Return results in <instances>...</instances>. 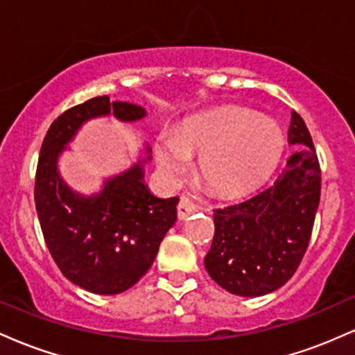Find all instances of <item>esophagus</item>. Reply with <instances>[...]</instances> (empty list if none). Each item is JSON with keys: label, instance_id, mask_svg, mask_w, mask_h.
<instances>
[{"label": "esophagus", "instance_id": "1", "mask_svg": "<svg viewBox=\"0 0 355 355\" xmlns=\"http://www.w3.org/2000/svg\"><path fill=\"white\" fill-rule=\"evenodd\" d=\"M177 211H178V218L187 220L191 214H193V211H197V205H195L193 202H190L189 198H182L177 207Z\"/></svg>", "mask_w": 355, "mask_h": 355}]
</instances>
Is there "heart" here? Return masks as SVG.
I'll return each instance as SVG.
<instances>
[{
  "label": "heart",
  "instance_id": "b5f03b06",
  "mask_svg": "<svg viewBox=\"0 0 355 355\" xmlns=\"http://www.w3.org/2000/svg\"><path fill=\"white\" fill-rule=\"evenodd\" d=\"M282 150V132L272 118L242 108H222L175 130L155 146L160 172L182 180L190 158L198 157V177L214 193L239 195L270 173Z\"/></svg>",
  "mask_w": 355,
  "mask_h": 355
}]
</instances>
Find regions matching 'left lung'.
Wrapping results in <instances>:
<instances>
[{
    "label": "left lung",
    "mask_w": 355,
    "mask_h": 355,
    "mask_svg": "<svg viewBox=\"0 0 355 355\" xmlns=\"http://www.w3.org/2000/svg\"><path fill=\"white\" fill-rule=\"evenodd\" d=\"M295 148L272 185L247 200L217 209L205 268L227 292L270 294L295 274L311 240L320 200V166L302 116L292 112Z\"/></svg>",
    "instance_id": "left-lung-1"
}]
</instances>
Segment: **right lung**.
I'll list each match as a JSON object with an SVG mask.
<instances>
[{"label":"right lung","mask_w":355,"mask_h":355,"mask_svg":"<svg viewBox=\"0 0 355 355\" xmlns=\"http://www.w3.org/2000/svg\"><path fill=\"white\" fill-rule=\"evenodd\" d=\"M108 115L137 121L146 112L126 101L110 103L107 95L67 110L48 128L35 178V205L53 260L70 282L100 295L121 294L146 274L177 220L178 203L177 197H155L145 185L144 164L152 155L107 178L89 197L63 182L61 152L85 121Z\"/></svg>","instance_id":"1"}]
</instances>
